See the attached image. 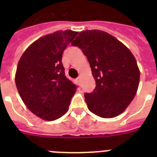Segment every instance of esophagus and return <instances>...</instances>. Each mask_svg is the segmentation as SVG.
I'll return each instance as SVG.
<instances>
[{
	"mask_svg": "<svg viewBox=\"0 0 157 157\" xmlns=\"http://www.w3.org/2000/svg\"><path fill=\"white\" fill-rule=\"evenodd\" d=\"M81 79H82V76L81 75H79V76H78V77L77 78H76V80H77V81L78 82H81Z\"/></svg>",
	"mask_w": 157,
	"mask_h": 157,
	"instance_id": "esophagus-1",
	"label": "esophagus"
}]
</instances>
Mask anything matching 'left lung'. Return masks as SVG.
I'll use <instances>...</instances> for the list:
<instances>
[{"instance_id":"1","label":"left lung","mask_w":157,"mask_h":157,"mask_svg":"<svg viewBox=\"0 0 157 157\" xmlns=\"http://www.w3.org/2000/svg\"><path fill=\"white\" fill-rule=\"evenodd\" d=\"M86 56L96 87L86 93L89 110L102 118L121 114L134 99L140 71L132 52L116 37L99 30H85L71 42Z\"/></svg>"}]
</instances>
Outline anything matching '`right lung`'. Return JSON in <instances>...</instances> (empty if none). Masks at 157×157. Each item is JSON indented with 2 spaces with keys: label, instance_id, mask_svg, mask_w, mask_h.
<instances>
[{
  "label": "right lung",
  "instance_id": "right-lung-1",
  "mask_svg": "<svg viewBox=\"0 0 157 157\" xmlns=\"http://www.w3.org/2000/svg\"><path fill=\"white\" fill-rule=\"evenodd\" d=\"M78 32L58 30L32 43L18 63L16 85L27 109L43 120L59 119L77 86L65 76L62 55Z\"/></svg>",
  "mask_w": 157,
  "mask_h": 157
}]
</instances>
